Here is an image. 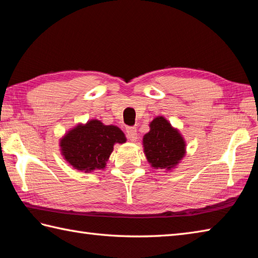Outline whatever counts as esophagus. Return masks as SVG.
Segmentation results:
<instances>
[{"label":"esophagus","mask_w":258,"mask_h":258,"mask_svg":"<svg viewBox=\"0 0 258 258\" xmlns=\"http://www.w3.org/2000/svg\"><path fill=\"white\" fill-rule=\"evenodd\" d=\"M126 134H127V138L130 141L135 142L138 140V131H136L135 127H132V126L126 127Z\"/></svg>","instance_id":"esophagus-1"}]
</instances>
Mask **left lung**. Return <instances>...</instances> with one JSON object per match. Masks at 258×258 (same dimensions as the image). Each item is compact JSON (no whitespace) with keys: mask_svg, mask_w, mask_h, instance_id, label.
I'll return each instance as SVG.
<instances>
[{"mask_svg":"<svg viewBox=\"0 0 258 258\" xmlns=\"http://www.w3.org/2000/svg\"><path fill=\"white\" fill-rule=\"evenodd\" d=\"M149 126L150 132L142 141L147 162L152 168L172 172L187 153L184 136L162 115L156 116Z\"/></svg>","mask_w":258,"mask_h":258,"instance_id":"1","label":"left lung"}]
</instances>
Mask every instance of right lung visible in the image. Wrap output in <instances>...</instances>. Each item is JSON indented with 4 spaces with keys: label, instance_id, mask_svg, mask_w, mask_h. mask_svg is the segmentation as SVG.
Instances as JSON below:
<instances>
[{
    "label": "right lung",
    "instance_id": "add662e5",
    "mask_svg": "<svg viewBox=\"0 0 258 258\" xmlns=\"http://www.w3.org/2000/svg\"><path fill=\"white\" fill-rule=\"evenodd\" d=\"M126 136L115 125L92 118L79 123L59 138L61 155L76 171L91 173L106 167L115 144H124Z\"/></svg>",
    "mask_w": 258,
    "mask_h": 258
}]
</instances>
